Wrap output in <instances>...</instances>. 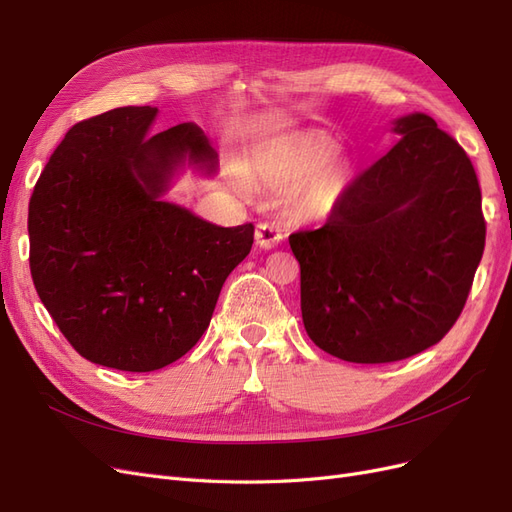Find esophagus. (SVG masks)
<instances>
[{
	"mask_svg": "<svg viewBox=\"0 0 512 512\" xmlns=\"http://www.w3.org/2000/svg\"><path fill=\"white\" fill-rule=\"evenodd\" d=\"M254 239L260 247H265V250H269V247L277 245L282 239V230L269 224V222H260L256 224V232H254Z\"/></svg>",
	"mask_w": 512,
	"mask_h": 512,
	"instance_id": "34e87169",
	"label": "esophagus"
}]
</instances>
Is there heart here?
I'll use <instances>...</instances> for the list:
<instances>
[{"label": "heart", "instance_id": "obj_1", "mask_svg": "<svg viewBox=\"0 0 512 512\" xmlns=\"http://www.w3.org/2000/svg\"><path fill=\"white\" fill-rule=\"evenodd\" d=\"M252 177L267 188H286L288 211L299 222L329 218L350 181V162L333 153L329 136L305 132L262 149L252 162Z\"/></svg>", "mask_w": 512, "mask_h": 512}]
</instances>
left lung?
<instances>
[{
    "instance_id": "8db88e82",
    "label": "left lung",
    "mask_w": 512,
    "mask_h": 512,
    "mask_svg": "<svg viewBox=\"0 0 512 512\" xmlns=\"http://www.w3.org/2000/svg\"><path fill=\"white\" fill-rule=\"evenodd\" d=\"M393 123L401 141L348 185L327 224L288 237L305 331L350 363H393L438 344L485 250L468 153L429 115Z\"/></svg>"
}]
</instances>
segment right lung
Masks as SVG:
<instances>
[{
	"mask_svg": "<svg viewBox=\"0 0 512 512\" xmlns=\"http://www.w3.org/2000/svg\"><path fill=\"white\" fill-rule=\"evenodd\" d=\"M158 108L123 106L76 123L29 200V269L70 346L121 371H156L207 331L254 226L222 228L166 203L181 164L213 173L196 123L149 134Z\"/></svg>",
	"mask_w": 512,
	"mask_h": 512,
	"instance_id": "1",
	"label": "right lung"
}]
</instances>
